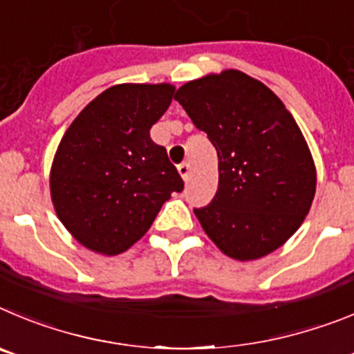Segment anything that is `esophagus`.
<instances>
[{
  "instance_id": "1",
  "label": "esophagus",
  "mask_w": 354,
  "mask_h": 354,
  "mask_svg": "<svg viewBox=\"0 0 354 354\" xmlns=\"http://www.w3.org/2000/svg\"><path fill=\"white\" fill-rule=\"evenodd\" d=\"M178 173H180V176L183 178L185 181L189 180V174H190V164H189V162H183V164L178 165Z\"/></svg>"
}]
</instances>
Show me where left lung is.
Listing matches in <instances>:
<instances>
[{
    "instance_id": "left-lung-1",
    "label": "left lung",
    "mask_w": 354,
    "mask_h": 354,
    "mask_svg": "<svg viewBox=\"0 0 354 354\" xmlns=\"http://www.w3.org/2000/svg\"><path fill=\"white\" fill-rule=\"evenodd\" d=\"M174 98L218 155V190L194 209L201 227L231 259L275 252L304 224L317 183L292 114L268 86L234 68L185 82Z\"/></svg>"
}]
</instances>
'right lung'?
<instances>
[{"label":"right lung","mask_w":354,"mask_h":354,"mask_svg":"<svg viewBox=\"0 0 354 354\" xmlns=\"http://www.w3.org/2000/svg\"><path fill=\"white\" fill-rule=\"evenodd\" d=\"M169 82L107 88L70 123L49 173L59 222L82 247L118 256L148 232L183 180L149 129L171 106Z\"/></svg>","instance_id":"1"}]
</instances>
